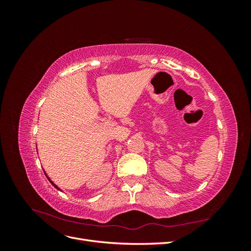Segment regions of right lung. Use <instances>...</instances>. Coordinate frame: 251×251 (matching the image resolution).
Wrapping results in <instances>:
<instances>
[{"instance_id": "1", "label": "right lung", "mask_w": 251, "mask_h": 251, "mask_svg": "<svg viewBox=\"0 0 251 251\" xmlns=\"http://www.w3.org/2000/svg\"><path fill=\"white\" fill-rule=\"evenodd\" d=\"M44 173H45V172H44ZM45 175H46V173H45ZM46 177H47V178H48V180H49V181H50V183H51V184H52V185H53V186H54V187H55V188H57V189H59V188H58V187H57V186H56V185H55V184H54V183H53V182H52V181H51V180H50V178H49V177H48V176H47V175H46Z\"/></svg>"}]
</instances>
